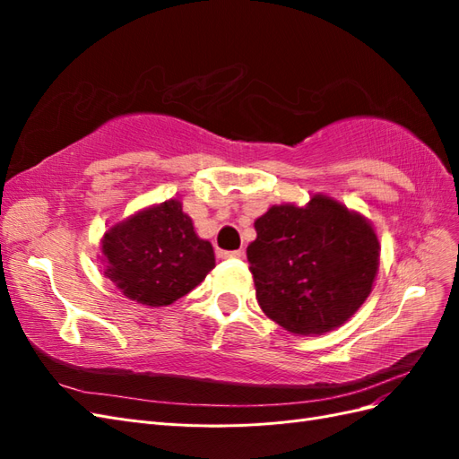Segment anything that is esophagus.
Segmentation results:
<instances>
[{"label": "esophagus", "mask_w": 459, "mask_h": 459, "mask_svg": "<svg viewBox=\"0 0 459 459\" xmlns=\"http://www.w3.org/2000/svg\"><path fill=\"white\" fill-rule=\"evenodd\" d=\"M226 258H233V260H241L245 258V251L243 248H239V251H231V253H224Z\"/></svg>", "instance_id": "34e87169"}]
</instances>
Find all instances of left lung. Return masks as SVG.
<instances>
[{
	"mask_svg": "<svg viewBox=\"0 0 459 459\" xmlns=\"http://www.w3.org/2000/svg\"><path fill=\"white\" fill-rule=\"evenodd\" d=\"M247 247L262 312L295 335L342 325L371 293L379 239L369 221L327 195L275 204Z\"/></svg>",
	"mask_w": 459,
	"mask_h": 459,
	"instance_id": "left-lung-1",
	"label": "left lung"
}]
</instances>
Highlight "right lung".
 Segmentation results:
<instances>
[{
  "mask_svg": "<svg viewBox=\"0 0 459 459\" xmlns=\"http://www.w3.org/2000/svg\"><path fill=\"white\" fill-rule=\"evenodd\" d=\"M105 275L124 297L166 307L195 289L214 268L212 245L197 238L178 199L118 221L101 239Z\"/></svg>",
  "mask_w": 459,
  "mask_h": 459,
  "instance_id": "1",
  "label": "right lung"
}]
</instances>
